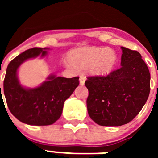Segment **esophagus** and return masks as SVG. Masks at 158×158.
<instances>
[{"instance_id": "esophagus-1", "label": "esophagus", "mask_w": 158, "mask_h": 158, "mask_svg": "<svg viewBox=\"0 0 158 158\" xmlns=\"http://www.w3.org/2000/svg\"><path fill=\"white\" fill-rule=\"evenodd\" d=\"M80 85H85V82L86 81V77L85 76H83V75H81V76H80Z\"/></svg>"}]
</instances>
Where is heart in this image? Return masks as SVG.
<instances>
[{
  "label": "heart",
  "mask_w": 158,
  "mask_h": 158,
  "mask_svg": "<svg viewBox=\"0 0 158 158\" xmlns=\"http://www.w3.org/2000/svg\"><path fill=\"white\" fill-rule=\"evenodd\" d=\"M68 58L75 68L81 70L89 69L97 76H107L115 68L118 55L111 48L84 47L70 51Z\"/></svg>",
  "instance_id": "1"
}]
</instances>
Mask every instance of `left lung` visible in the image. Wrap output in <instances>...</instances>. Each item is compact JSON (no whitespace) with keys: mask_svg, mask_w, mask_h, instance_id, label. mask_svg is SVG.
<instances>
[{"mask_svg":"<svg viewBox=\"0 0 158 158\" xmlns=\"http://www.w3.org/2000/svg\"><path fill=\"white\" fill-rule=\"evenodd\" d=\"M121 67L107 76L87 77V108L100 126L118 127L131 122L146 104L150 73L138 51L121 47Z\"/></svg>","mask_w":158,"mask_h":158,"instance_id":"obj_1","label":"left lung"}]
</instances>
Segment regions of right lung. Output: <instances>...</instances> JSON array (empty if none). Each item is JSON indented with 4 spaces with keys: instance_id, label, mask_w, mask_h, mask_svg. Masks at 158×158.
<instances>
[{
    "instance_id": "1",
    "label": "right lung",
    "mask_w": 158,
    "mask_h": 158,
    "mask_svg": "<svg viewBox=\"0 0 158 158\" xmlns=\"http://www.w3.org/2000/svg\"><path fill=\"white\" fill-rule=\"evenodd\" d=\"M47 50L46 47L29 49L12 60L7 67L4 80L7 105L18 120L28 125L47 126L56 122L62 115L64 102L79 85V77L65 78L55 75H50L46 81L34 89H26L19 84V65L39 55L46 56Z\"/></svg>"
}]
</instances>
